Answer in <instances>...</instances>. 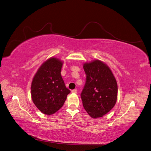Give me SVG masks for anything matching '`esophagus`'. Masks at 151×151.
Returning a JSON list of instances; mask_svg holds the SVG:
<instances>
[{"mask_svg":"<svg viewBox=\"0 0 151 151\" xmlns=\"http://www.w3.org/2000/svg\"><path fill=\"white\" fill-rule=\"evenodd\" d=\"M71 92H72L73 93H77V90H76V89L72 90H71Z\"/></svg>","mask_w":151,"mask_h":151,"instance_id":"1","label":"esophagus"}]
</instances>
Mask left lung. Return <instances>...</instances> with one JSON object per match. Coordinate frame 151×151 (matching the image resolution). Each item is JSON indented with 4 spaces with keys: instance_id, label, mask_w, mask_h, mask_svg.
Returning a JSON list of instances; mask_svg holds the SVG:
<instances>
[{
    "instance_id": "obj_1",
    "label": "left lung",
    "mask_w": 151,
    "mask_h": 151,
    "mask_svg": "<svg viewBox=\"0 0 151 151\" xmlns=\"http://www.w3.org/2000/svg\"><path fill=\"white\" fill-rule=\"evenodd\" d=\"M87 75L81 93L83 107L92 118L102 117L113 108L118 97V85L113 72L99 59L85 63Z\"/></svg>"
}]
</instances>
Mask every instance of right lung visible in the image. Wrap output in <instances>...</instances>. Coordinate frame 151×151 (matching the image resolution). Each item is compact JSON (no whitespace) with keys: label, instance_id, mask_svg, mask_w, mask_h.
<instances>
[{"label":"right lung","instance_id":"right-lung-1","mask_svg":"<svg viewBox=\"0 0 151 151\" xmlns=\"http://www.w3.org/2000/svg\"><path fill=\"white\" fill-rule=\"evenodd\" d=\"M63 64L61 60L51 57L42 63L32 80L33 102L44 114H53L61 109L70 93L61 76Z\"/></svg>","mask_w":151,"mask_h":151}]
</instances>
